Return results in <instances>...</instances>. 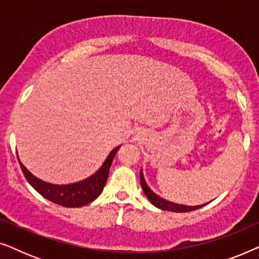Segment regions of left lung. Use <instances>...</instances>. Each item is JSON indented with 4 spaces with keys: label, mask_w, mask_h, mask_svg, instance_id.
<instances>
[{
    "label": "left lung",
    "mask_w": 259,
    "mask_h": 259,
    "mask_svg": "<svg viewBox=\"0 0 259 259\" xmlns=\"http://www.w3.org/2000/svg\"><path fill=\"white\" fill-rule=\"evenodd\" d=\"M140 184H141V187H143L144 193L146 194V197L148 198V200H150L154 206H157L158 208H161V210L172 211V212H190V211L198 210V208L203 207L205 205L204 204V205H197V206H187V205L172 203V201H168L164 199V198L159 197L158 194L154 193L153 191L150 189V186L147 185L146 180L144 178L143 171H140Z\"/></svg>",
    "instance_id": "1"
}]
</instances>
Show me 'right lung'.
Wrapping results in <instances>:
<instances>
[{"label":"right lung","mask_w":259,"mask_h":259,"mask_svg":"<svg viewBox=\"0 0 259 259\" xmlns=\"http://www.w3.org/2000/svg\"><path fill=\"white\" fill-rule=\"evenodd\" d=\"M119 148L120 146L111 151V153L108 154L107 159H106L97 173H94L93 176L82 180V182L68 184V185H55V184H51L38 179L37 177L31 175L28 171L26 166L21 162L19 155H17V159H19L21 169H22L28 183L42 197L65 207H81L92 203V201L100 196V193L106 185V182H107L108 172L109 168H111L113 158L115 157Z\"/></svg>","instance_id":"add662e5"}]
</instances>
